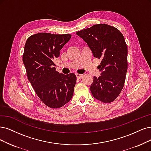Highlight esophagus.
<instances>
[{"label": "esophagus", "instance_id": "34e87169", "mask_svg": "<svg viewBox=\"0 0 151 151\" xmlns=\"http://www.w3.org/2000/svg\"><path fill=\"white\" fill-rule=\"evenodd\" d=\"M76 78H78V79H80V78H82V75H81V74H78V73H76Z\"/></svg>", "mask_w": 151, "mask_h": 151}]
</instances>
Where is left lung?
<instances>
[{
	"label": "left lung",
	"instance_id": "obj_1",
	"mask_svg": "<svg viewBox=\"0 0 151 151\" xmlns=\"http://www.w3.org/2000/svg\"><path fill=\"white\" fill-rule=\"evenodd\" d=\"M101 59L98 68L101 76L93 77L90 86L94 98L105 103L113 102L124 87L127 70V47L121 32L114 27L99 24L77 32Z\"/></svg>",
	"mask_w": 151,
	"mask_h": 151
}]
</instances>
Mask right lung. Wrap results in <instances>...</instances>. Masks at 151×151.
I'll use <instances>...</instances> for the list:
<instances>
[{
	"mask_svg": "<svg viewBox=\"0 0 151 151\" xmlns=\"http://www.w3.org/2000/svg\"><path fill=\"white\" fill-rule=\"evenodd\" d=\"M71 37L38 33L28 38L25 45L23 62L28 79L37 96L49 108L62 107L73 94L76 75L60 73L53 61Z\"/></svg>",
	"mask_w": 151,
	"mask_h": 151,
	"instance_id": "obj_1",
	"label": "right lung"
}]
</instances>
